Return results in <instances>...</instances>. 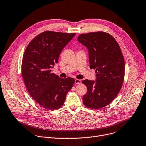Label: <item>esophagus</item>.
I'll return each mask as SVG.
<instances>
[{
	"instance_id": "esophagus-1",
	"label": "esophagus",
	"mask_w": 146,
	"mask_h": 146,
	"mask_svg": "<svg viewBox=\"0 0 146 146\" xmlns=\"http://www.w3.org/2000/svg\"><path fill=\"white\" fill-rule=\"evenodd\" d=\"M75 83L76 84H81V80H78V79H76L75 80Z\"/></svg>"
}]
</instances>
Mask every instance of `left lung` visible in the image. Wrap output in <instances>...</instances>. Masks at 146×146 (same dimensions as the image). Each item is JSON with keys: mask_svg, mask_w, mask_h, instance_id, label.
<instances>
[{"mask_svg": "<svg viewBox=\"0 0 146 146\" xmlns=\"http://www.w3.org/2000/svg\"><path fill=\"white\" fill-rule=\"evenodd\" d=\"M77 40L89 52L90 68L95 70L96 82L85 80L88 91L83 104L98 109L108 105L119 94L125 78V60L119 45L110 34L103 31L82 34Z\"/></svg>", "mask_w": 146, "mask_h": 146, "instance_id": "1", "label": "left lung"}]
</instances>
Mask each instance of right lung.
I'll return each instance as SVG.
<instances>
[{
	"mask_svg": "<svg viewBox=\"0 0 146 146\" xmlns=\"http://www.w3.org/2000/svg\"><path fill=\"white\" fill-rule=\"evenodd\" d=\"M75 33L44 31L27 46L21 63V74L29 93L40 106L48 110L62 107L75 83L74 78H61L51 73L60 54Z\"/></svg>",
	"mask_w": 146,
	"mask_h": 146,
	"instance_id": "add662e5",
	"label": "right lung"
}]
</instances>
